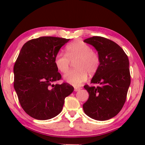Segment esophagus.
<instances>
[{
    "mask_svg": "<svg viewBox=\"0 0 145 145\" xmlns=\"http://www.w3.org/2000/svg\"><path fill=\"white\" fill-rule=\"evenodd\" d=\"M81 89V87H75L74 88V90L75 91H78V90H80Z\"/></svg>",
    "mask_w": 145,
    "mask_h": 145,
    "instance_id": "obj_1",
    "label": "esophagus"
}]
</instances>
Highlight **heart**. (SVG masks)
Here are the masks:
<instances>
[{
	"instance_id": "heart-1",
	"label": "heart",
	"mask_w": 145,
	"mask_h": 145,
	"mask_svg": "<svg viewBox=\"0 0 145 145\" xmlns=\"http://www.w3.org/2000/svg\"><path fill=\"white\" fill-rule=\"evenodd\" d=\"M75 69L64 76V79L74 86H80L87 80L88 73L90 75L97 72L100 67V55L93 50L91 47L80 40H75L66 48V54L58 52L55 57L54 63L57 69L66 74L70 68V61H74Z\"/></svg>"
}]
</instances>
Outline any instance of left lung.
<instances>
[{
  "label": "left lung",
  "mask_w": 145,
  "mask_h": 145,
  "mask_svg": "<svg viewBox=\"0 0 145 145\" xmlns=\"http://www.w3.org/2000/svg\"><path fill=\"white\" fill-rule=\"evenodd\" d=\"M84 42L95 48L101 62L91 80L98 86H84L89 97L83 111L93 119L106 121L116 116L126 100L131 84L129 60L119 45L106 38L93 36Z\"/></svg>",
  "instance_id": "8db88e82"
}]
</instances>
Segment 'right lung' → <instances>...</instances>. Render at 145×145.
I'll return each instance as SVG.
<instances>
[{"label": "right lung", "mask_w": 145, "mask_h": 145, "mask_svg": "<svg viewBox=\"0 0 145 145\" xmlns=\"http://www.w3.org/2000/svg\"><path fill=\"white\" fill-rule=\"evenodd\" d=\"M64 38L42 36L29 40L22 48L14 65V88L24 112L38 120L55 117L62 110L64 99L74 88L62 79L54 63Z\"/></svg>", "instance_id": "right-lung-1"}]
</instances>
